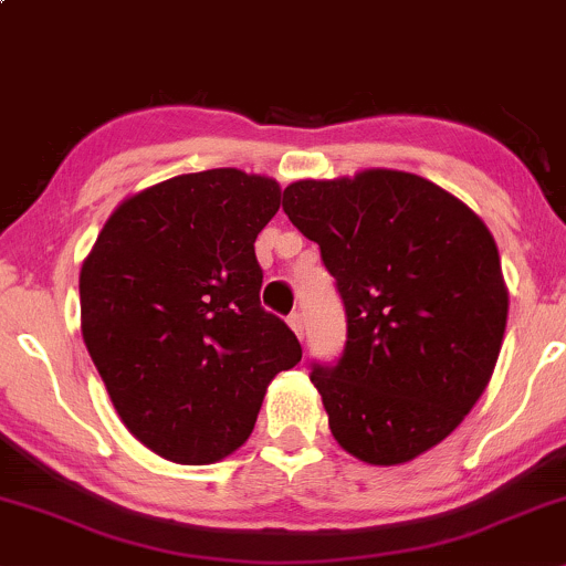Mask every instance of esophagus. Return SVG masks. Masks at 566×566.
Listing matches in <instances>:
<instances>
[{
	"mask_svg": "<svg viewBox=\"0 0 566 566\" xmlns=\"http://www.w3.org/2000/svg\"><path fill=\"white\" fill-rule=\"evenodd\" d=\"M287 324H290L292 333H295L297 337H303V316L301 314H290L287 316Z\"/></svg>",
	"mask_w": 566,
	"mask_h": 566,
	"instance_id": "34e87169",
	"label": "esophagus"
}]
</instances>
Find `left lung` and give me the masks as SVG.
Segmentation results:
<instances>
[{
    "label": "left lung",
    "mask_w": 566,
    "mask_h": 566,
    "mask_svg": "<svg viewBox=\"0 0 566 566\" xmlns=\"http://www.w3.org/2000/svg\"><path fill=\"white\" fill-rule=\"evenodd\" d=\"M282 207L346 305L343 356L311 373L329 431L361 463H409L463 423L495 373L509 319L495 239L450 191L386 167L295 180Z\"/></svg>",
    "instance_id": "left-lung-1"
}]
</instances>
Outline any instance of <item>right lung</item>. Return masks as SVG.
<instances>
[{"label":"right lung","instance_id":"1","mask_svg":"<svg viewBox=\"0 0 566 566\" xmlns=\"http://www.w3.org/2000/svg\"><path fill=\"white\" fill-rule=\"evenodd\" d=\"M282 188L237 167L175 175L122 201L80 274L82 337L122 423L159 458L207 465L255 428L303 350L261 308L255 239Z\"/></svg>","mask_w":566,"mask_h":566}]
</instances>
